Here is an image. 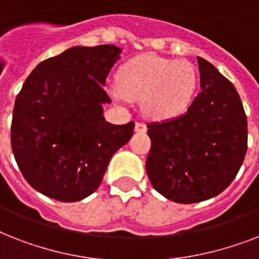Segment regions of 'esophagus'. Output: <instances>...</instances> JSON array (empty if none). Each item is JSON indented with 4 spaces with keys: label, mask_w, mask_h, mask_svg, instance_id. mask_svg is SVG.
Instances as JSON below:
<instances>
[{
    "label": "esophagus",
    "mask_w": 259,
    "mask_h": 259,
    "mask_svg": "<svg viewBox=\"0 0 259 259\" xmlns=\"http://www.w3.org/2000/svg\"><path fill=\"white\" fill-rule=\"evenodd\" d=\"M134 130H136L137 133H145L146 125L145 123H142V122H137V123H136V126H134Z\"/></svg>",
    "instance_id": "1"
}]
</instances>
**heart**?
I'll use <instances>...</instances> for the list:
<instances>
[{
    "label": "heart",
    "mask_w": 259,
    "mask_h": 259,
    "mask_svg": "<svg viewBox=\"0 0 259 259\" xmlns=\"http://www.w3.org/2000/svg\"><path fill=\"white\" fill-rule=\"evenodd\" d=\"M196 87V70L187 60L140 55L121 67L110 91L117 101L141 99L148 117L164 121L188 109Z\"/></svg>",
    "instance_id": "1"
}]
</instances>
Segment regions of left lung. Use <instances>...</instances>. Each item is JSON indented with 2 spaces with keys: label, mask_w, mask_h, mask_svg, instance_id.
<instances>
[{
  "label": "left lung",
  "mask_w": 259,
  "mask_h": 259,
  "mask_svg": "<svg viewBox=\"0 0 259 259\" xmlns=\"http://www.w3.org/2000/svg\"><path fill=\"white\" fill-rule=\"evenodd\" d=\"M201 91L187 113L148 125L152 148L146 173L153 188L191 204L223 192L247 150V118L234 84L197 58Z\"/></svg>",
  "instance_id": "obj_1"
}]
</instances>
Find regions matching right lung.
I'll list each match as a JSON object with an SVG mask.
<instances>
[{
  "label": "right lung",
  "mask_w": 259,
  "mask_h": 259,
  "mask_svg": "<svg viewBox=\"0 0 259 259\" xmlns=\"http://www.w3.org/2000/svg\"><path fill=\"white\" fill-rule=\"evenodd\" d=\"M115 46L72 47L41 62L16 98L12 150L32 188L78 201L101 185L113 154L133 136L134 122L113 125L103 86L121 56Z\"/></svg>",
  "instance_id": "right-lung-1"
}]
</instances>
